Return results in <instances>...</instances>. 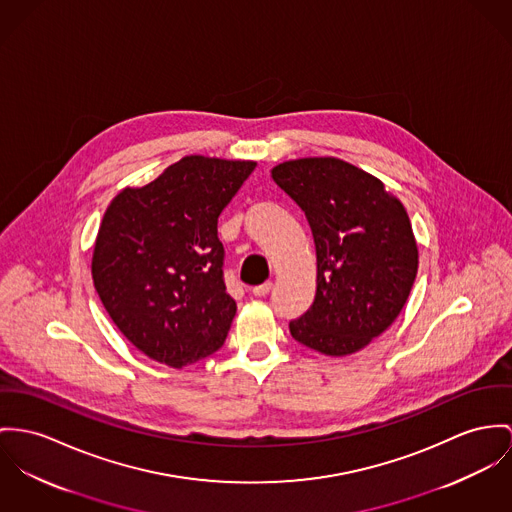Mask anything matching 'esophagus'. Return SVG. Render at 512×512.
<instances>
[{
  "mask_svg": "<svg viewBox=\"0 0 512 512\" xmlns=\"http://www.w3.org/2000/svg\"><path fill=\"white\" fill-rule=\"evenodd\" d=\"M271 288H273V282H263V284H259V286L253 288V294H255V296H267V294L271 292Z\"/></svg>",
  "mask_w": 512,
  "mask_h": 512,
  "instance_id": "34e87169",
  "label": "esophagus"
}]
</instances>
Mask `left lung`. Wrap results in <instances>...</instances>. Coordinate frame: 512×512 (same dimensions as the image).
Returning a JSON list of instances; mask_svg holds the SVG:
<instances>
[{"mask_svg":"<svg viewBox=\"0 0 512 512\" xmlns=\"http://www.w3.org/2000/svg\"><path fill=\"white\" fill-rule=\"evenodd\" d=\"M271 175L304 210L317 255L314 304L290 321V333L327 356L358 353L394 323L415 282L407 210L378 177L343 159H290Z\"/></svg>","mask_w":512,"mask_h":512,"instance_id":"8db88e82","label":"left lung"}]
</instances>
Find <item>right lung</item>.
I'll list each match as a JSON object with an SVG mask.
<instances>
[{
	"mask_svg": "<svg viewBox=\"0 0 512 512\" xmlns=\"http://www.w3.org/2000/svg\"><path fill=\"white\" fill-rule=\"evenodd\" d=\"M255 165L185 156L152 183L124 187L105 210L93 284L120 333L152 360L183 368L224 345L237 306L218 216Z\"/></svg>",
	"mask_w": 512,
	"mask_h": 512,
	"instance_id": "add662e5",
	"label": "right lung"
}]
</instances>
